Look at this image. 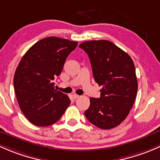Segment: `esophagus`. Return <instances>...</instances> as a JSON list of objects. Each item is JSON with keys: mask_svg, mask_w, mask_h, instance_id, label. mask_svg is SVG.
Wrapping results in <instances>:
<instances>
[{"mask_svg": "<svg viewBox=\"0 0 160 160\" xmlns=\"http://www.w3.org/2000/svg\"><path fill=\"white\" fill-rule=\"evenodd\" d=\"M72 97H73L74 99H77V98H79V95H77V94H73V95H72Z\"/></svg>", "mask_w": 160, "mask_h": 160, "instance_id": "34e87169", "label": "esophagus"}]
</instances>
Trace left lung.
<instances>
[{
	"instance_id": "1",
	"label": "left lung",
	"mask_w": 160,
	"mask_h": 160,
	"mask_svg": "<svg viewBox=\"0 0 160 160\" xmlns=\"http://www.w3.org/2000/svg\"><path fill=\"white\" fill-rule=\"evenodd\" d=\"M79 48L88 55L95 82L102 86L99 98H90L85 116L100 129L116 127L129 115L137 94L138 82L132 59L107 40L82 42Z\"/></svg>"
}]
</instances>
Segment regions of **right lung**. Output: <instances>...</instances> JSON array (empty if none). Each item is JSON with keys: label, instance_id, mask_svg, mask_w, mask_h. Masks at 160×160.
I'll return each mask as SVG.
<instances>
[{"label": "right lung", "instance_id": "add662e5", "mask_svg": "<svg viewBox=\"0 0 160 160\" xmlns=\"http://www.w3.org/2000/svg\"><path fill=\"white\" fill-rule=\"evenodd\" d=\"M77 42L48 37L36 42L20 61L14 76L18 102L32 124L48 126L58 121L70 105L68 96L54 88L52 81L63 69Z\"/></svg>", "mask_w": 160, "mask_h": 160}]
</instances>
